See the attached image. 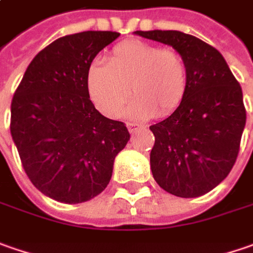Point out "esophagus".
Returning <instances> with one entry per match:
<instances>
[{"label": "esophagus", "instance_id": "obj_1", "mask_svg": "<svg viewBox=\"0 0 253 253\" xmlns=\"http://www.w3.org/2000/svg\"><path fill=\"white\" fill-rule=\"evenodd\" d=\"M127 130L130 131V133H134L136 130H138V128H141V125H137V123H127Z\"/></svg>", "mask_w": 253, "mask_h": 253}]
</instances>
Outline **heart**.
<instances>
[{"label":"heart","instance_id":"1","mask_svg":"<svg viewBox=\"0 0 253 253\" xmlns=\"http://www.w3.org/2000/svg\"><path fill=\"white\" fill-rule=\"evenodd\" d=\"M187 90V69L178 52L140 39L116 45L105 65L93 63L87 73V92L107 117L122 115L130 92L136 99L128 109L133 119L172 113Z\"/></svg>","mask_w":253,"mask_h":253}]
</instances>
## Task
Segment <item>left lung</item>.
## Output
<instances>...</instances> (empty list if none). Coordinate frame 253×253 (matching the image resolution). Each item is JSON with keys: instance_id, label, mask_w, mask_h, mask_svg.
<instances>
[{"instance_id": "obj_1", "label": "left lung", "mask_w": 253, "mask_h": 253, "mask_svg": "<svg viewBox=\"0 0 253 253\" xmlns=\"http://www.w3.org/2000/svg\"><path fill=\"white\" fill-rule=\"evenodd\" d=\"M170 45L187 69V90L172 115L150 126V166L164 191L181 198L210 192L235 164L247 123L242 89L214 46L180 31H136Z\"/></svg>"}]
</instances>
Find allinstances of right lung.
<instances>
[{"mask_svg":"<svg viewBox=\"0 0 253 253\" xmlns=\"http://www.w3.org/2000/svg\"><path fill=\"white\" fill-rule=\"evenodd\" d=\"M120 37L84 31L53 41L32 59L11 103V136L28 178L55 201H89L107 187L130 140L87 92L94 56Z\"/></svg>","mask_w":253,"mask_h":253,"instance_id":"obj_1","label":"right lung"}]
</instances>
